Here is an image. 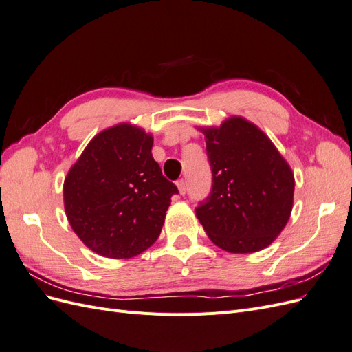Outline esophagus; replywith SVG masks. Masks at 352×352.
I'll use <instances>...</instances> for the list:
<instances>
[{
	"instance_id": "34e87169",
	"label": "esophagus",
	"mask_w": 352,
	"mask_h": 352,
	"mask_svg": "<svg viewBox=\"0 0 352 352\" xmlns=\"http://www.w3.org/2000/svg\"><path fill=\"white\" fill-rule=\"evenodd\" d=\"M176 186H177V189H179V194H180V195H185V192H186V182H185V180H184V179L177 180Z\"/></svg>"
}]
</instances>
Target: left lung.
Segmentation results:
<instances>
[{
	"mask_svg": "<svg viewBox=\"0 0 352 352\" xmlns=\"http://www.w3.org/2000/svg\"><path fill=\"white\" fill-rule=\"evenodd\" d=\"M204 133L212 189L197 217L211 242L232 254L267 248L280 235L294 207L291 166L257 124L230 116Z\"/></svg>",
	"mask_w": 352,
	"mask_h": 352,
	"instance_id": "left-lung-1",
	"label": "left lung"
}]
</instances>
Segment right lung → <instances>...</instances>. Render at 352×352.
Returning a JSON list of instances; mask_svg holds the SVG:
<instances>
[{
	"label": "right lung",
	"mask_w": 352,
	"mask_h": 352,
	"mask_svg": "<svg viewBox=\"0 0 352 352\" xmlns=\"http://www.w3.org/2000/svg\"><path fill=\"white\" fill-rule=\"evenodd\" d=\"M153 144V135L141 126L117 123L95 135L67 172V220L95 254L132 258L162 233L177 188L163 176Z\"/></svg>",
	"instance_id": "right-lung-1"
}]
</instances>
